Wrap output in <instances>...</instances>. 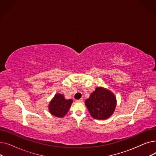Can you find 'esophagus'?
<instances>
[{
	"instance_id": "1",
	"label": "esophagus",
	"mask_w": 156,
	"mask_h": 156,
	"mask_svg": "<svg viewBox=\"0 0 156 156\" xmlns=\"http://www.w3.org/2000/svg\"><path fill=\"white\" fill-rule=\"evenodd\" d=\"M76 101L77 102H83V99H82V98H81V99H78V100H76Z\"/></svg>"
}]
</instances>
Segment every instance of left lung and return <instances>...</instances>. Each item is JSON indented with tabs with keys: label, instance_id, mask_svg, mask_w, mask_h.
<instances>
[{
	"label": "left lung",
	"instance_id": "1",
	"mask_svg": "<svg viewBox=\"0 0 156 156\" xmlns=\"http://www.w3.org/2000/svg\"><path fill=\"white\" fill-rule=\"evenodd\" d=\"M85 102L90 114L94 119H106L115 110L116 98L109 90L97 87Z\"/></svg>",
	"mask_w": 156,
	"mask_h": 156
}]
</instances>
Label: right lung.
<instances>
[{
    "mask_svg": "<svg viewBox=\"0 0 156 156\" xmlns=\"http://www.w3.org/2000/svg\"><path fill=\"white\" fill-rule=\"evenodd\" d=\"M72 99H65L64 96L61 94H57L48 105V110L54 116L63 118L68 112Z\"/></svg>",
    "mask_w": 156,
    "mask_h": 156,
    "instance_id": "add662e5",
    "label": "right lung"
}]
</instances>
